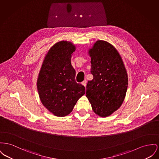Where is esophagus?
Returning a JSON list of instances; mask_svg holds the SVG:
<instances>
[{
    "mask_svg": "<svg viewBox=\"0 0 159 159\" xmlns=\"http://www.w3.org/2000/svg\"><path fill=\"white\" fill-rule=\"evenodd\" d=\"M86 83H87L86 80H84V81L82 82V84H83V85L84 86V87H86Z\"/></svg>",
    "mask_w": 159,
    "mask_h": 159,
    "instance_id": "34e87169",
    "label": "esophagus"
}]
</instances>
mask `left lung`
<instances>
[{
    "label": "left lung",
    "mask_w": 159,
    "mask_h": 159,
    "mask_svg": "<svg viewBox=\"0 0 159 159\" xmlns=\"http://www.w3.org/2000/svg\"><path fill=\"white\" fill-rule=\"evenodd\" d=\"M89 53L93 78L88 82L86 96L93 112L106 117L124 102L128 86L127 71L117 50L105 41H97Z\"/></svg>",
    "instance_id": "8db88e82"
}]
</instances>
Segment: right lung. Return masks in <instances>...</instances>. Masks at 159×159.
I'll use <instances>...</instances> for the list:
<instances>
[{
  "label": "right lung",
  "mask_w": 159,
  "mask_h": 159,
  "mask_svg": "<svg viewBox=\"0 0 159 159\" xmlns=\"http://www.w3.org/2000/svg\"><path fill=\"white\" fill-rule=\"evenodd\" d=\"M75 46L70 42L57 43L48 52L37 81L43 104L57 116L72 112L77 100L85 93L84 86L75 82V71L71 64Z\"/></svg>",
  "instance_id": "obj_1"
}]
</instances>
